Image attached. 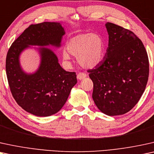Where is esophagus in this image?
Wrapping results in <instances>:
<instances>
[{
  "label": "esophagus",
  "instance_id": "esophagus-1",
  "mask_svg": "<svg viewBox=\"0 0 154 154\" xmlns=\"http://www.w3.org/2000/svg\"><path fill=\"white\" fill-rule=\"evenodd\" d=\"M87 77V75H86V73H84V72H79L77 74V79H79V80H82V79H85V77Z\"/></svg>",
  "mask_w": 154,
  "mask_h": 154
}]
</instances>
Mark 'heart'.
<instances>
[{
	"mask_svg": "<svg viewBox=\"0 0 154 154\" xmlns=\"http://www.w3.org/2000/svg\"><path fill=\"white\" fill-rule=\"evenodd\" d=\"M67 51H63V59L70 60V54L77 56L78 63L87 69H92L101 64L105 56L103 38L98 34L87 33L71 38L67 42Z\"/></svg>",
	"mask_w": 154,
	"mask_h": 154,
	"instance_id": "1",
	"label": "heart"
}]
</instances>
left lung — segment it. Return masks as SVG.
Wrapping results in <instances>:
<instances>
[{
    "mask_svg": "<svg viewBox=\"0 0 154 154\" xmlns=\"http://www.w3.org/2000/svg\"><path fill=\"white\" fill-rule=\"evenodd\" d=\"M106 27L109 39L105 56L88 72L97 108L107 116H120L132 109L144 93L149 58L143 43L132 32L110 22Z\"/></svg>",
    "mask_w": 154,
    "mask_h": 154,
    "instance_id": "8db88e82",
    "label": "left lung"
}]
</instances>
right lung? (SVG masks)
Returning a JSON list of instances; mask_svg holds the SVG:
<instances>
[{"label":"right lung","mask_w":154,"mask_h":154,"mask_svg":"<svg viewBox=\"0 0 154 154\" xmlns=\"http://www.w3.org/2000/svg\"><path fill=\"white\" fill-rule=\"evenodd\" d=\"M65 34L60 22L32 24L8 50L5 69L10 91L18 105L34 116L47 117L58 112L77 82L75 72L63 69L56 55L46 47H60ZM32 46H40L36 48L40 55V65L34 73H26L21 68L19 57Z\"/></svg>","instance_id":"obj_1"}]
</instances>
